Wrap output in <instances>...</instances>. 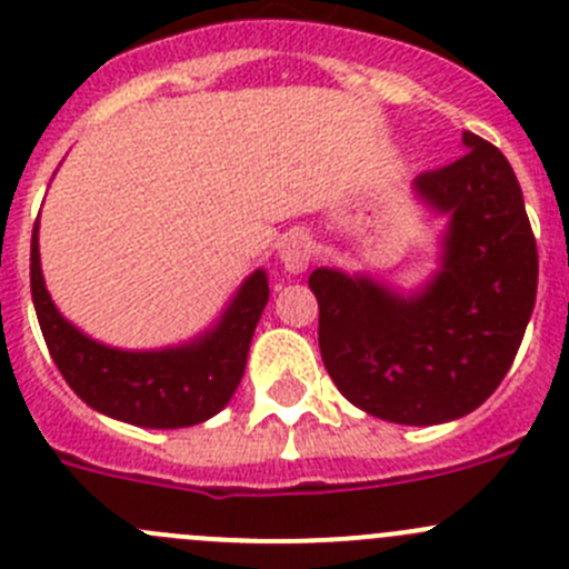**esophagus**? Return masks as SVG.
<instances>
[{"instance_id": "34e87169", "label": "esophagus", "mask_w": 569, "mask_h": 569, "mask_svg": "<svg viewBox=\"0 0 569 569\" xmlns=\"http://www.w3.org/2000/svg\"><path fill=\"white\" fill-rule=\"evenodd\" d=\"M279 257H282L284 268L290 273H301L303 268L309 266V257H312V243H309V238H303V234H290V238H284L282 249H279Z\"/></svg>"}]
</instances>
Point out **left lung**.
<instances>
[{
  "instance_id": "1",
  "label": "left lung",
  "mask_w": 569,
  "mask_h": 569,
  "mask_svg": "<svg viewBox=\"0 0 569 569\" xmlns=\"http://www.w3.org/2000/svg\"><path fill=\"white\" fill-rule=\"evenodd\" d=\"M457 162L415 179L446 212L442 262L415 296L318 268V346L337 390L368 415L435 426L481 407L511 368L537 301L539 257L522 190L498 146L462 132Z\"/></svg>"
}]
</instances>
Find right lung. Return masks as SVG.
Wrapping results in <instances>:
<instances>
[{
	"instance_id": "right-lung-1",
	"label": "right lung",
	"mask_w": 569,
	"mask_h": 569,
	"mask_svg": "<svg viewBox=\"0 0 569 569\" xmlns=\"http://www.w3.org/2000/svg\"><path fill=\"white\" fill-rule=\"evenodd\" d=\"M30 287L43 340L71 390L96 412L143 429H184L227 407L271 296L266 271H254L216 329L199 340L162 351H118L82 335L58 312L43 284L38 223L30 243Z\"/></svg>"
}]
</instances>
